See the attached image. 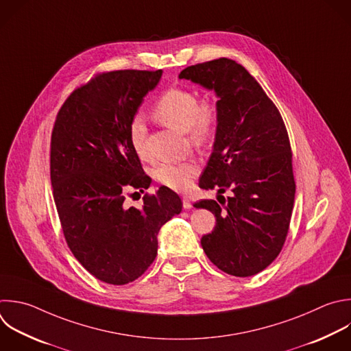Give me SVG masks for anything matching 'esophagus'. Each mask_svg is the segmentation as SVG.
Wrapping results in <instances>:
<instances>
[{
  "label": "esophagus",
  "instance_id": "obj_1",
  "mask_svg": "<svg viewBox=\"0 0 351 351\" xmlns=\"http://www.w3.org/2000/svg\"><path fill=\"white\" fill-rule=\"evenodd\" d=\"M183 208L184 209H191L193 208V204H191L189 197H183Z\"/></svg>",
  "mask_w": 351,
  "mask_h": 351
}]
</instances>
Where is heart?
Segmentation results:
<instances>
[{
  "label": "heart",
  "instance_id": "heart-1",
  "mask_svg": "<svg viewBox=\"0 0 351 351\" xmlns=\"http://www.w3.org/2000/svg\"><path fill=\"white\" fill-rule=\"evenodd\" d=\"M156 119L164 125L186 132L190 142L197 147L205 146L213 136L217 125V108L210 101H198L195 92L186 88L165 90L156 103ZM147 128L142 117H135L130 124V142L138 156L145 157ZM199 167L195 161L162 164L156 169V179L175 190L186 191L191 179L197 176Z\"/></svg>",
  "mask_w": 351,
  "mask_h": 351
}]
</instances>
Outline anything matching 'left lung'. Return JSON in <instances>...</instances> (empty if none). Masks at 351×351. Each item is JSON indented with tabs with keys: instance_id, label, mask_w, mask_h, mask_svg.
<instances>
[{
	"instance_id": "left-lung-1",
	"label": "left lung",
	"mask_w": 351,
	"mask_h": 351,
	"mask_svg": "<svg viewBox=\"0 0 351 351\" xmlns=\"http://www.w3.org/2000/svg\"><path fill=\"white\" fill-rule=\"evenodd\" d=\"M179 78L213 90L219 99L213 149L199 187L217 194L230 190L231 197L223 208L215 199L194 204L216 217L213 231L201 239L202 250L230 276H255L281 252L293 209L296 187L282 117L236 60L189 66Z\"/></svg>"
}]
</instances>
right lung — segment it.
<instances>
[{
    "label": "right lung",
    "mask_w": 351,
    "mask_h": 351,
    "mask_svg": "<svg viewBox=\"0 0 351 351\" xmlns=\"http://www.w3.org/2000/svg\"><path fill=\"white\" fill-rule=\"evenodd\" d=\"M162 70L103 73L75 89L58 112L51 139V182L63 234L75 259L97 280L124 285L154 262L160 228L182 212L161 186L127 208L130 189L152 179L130 142V124Z\"/></svg>",
    "instance_id": "add662e5"
}]
</instances>
